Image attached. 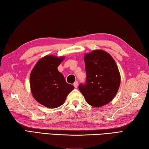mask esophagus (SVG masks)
Wrapping results in <instances>:
<instances>
[{
	"instance_id": "obj_1",
	"label": "esophagus",
	"mask_w": 149,
	"mask_h": 149,
	"mask_svg": "<svg viewBox=\"0 0 149 149\" xmlns=\"http://www.w3.org/2000/svg\"><path fill=\"white\" fill-rule=\"evenodd\" d=\"M74 86L75 88H77L78 86H79V82H78L77 81L75 82L74 83Z\"/></svg>"
}]
</instances>
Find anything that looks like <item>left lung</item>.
I'll return each instance as SVG.
<instances>
[{
	"mask_svg": "<svg viewBox=\"0 0 149 149\" xmlns=\"http://www.w3.org/2000/svg\"><path fill=\"white\" fill-rule=\"evenodd\" d=\"M84 59L86 83L80 84L79 90L90 105H105L115 97L120 84V74L116 62L102 49L85 54Z\"/></svg>",
	"mask_w": 149,
	"mask_h": 149,
	"instance_id": "left-lung-1",
	"label": "left lung"
}]
</instances>
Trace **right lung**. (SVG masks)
<instances>
[{
    "instance_id": "1",
    "label": "right lung",
    "mask_w": 149,
    "mask_h": 149,
    "mask_svg": "<svg viewBox=\"0 0 149 149\" xmlns=\"http://www.w3.org/2000/svg\"><path fill=\"white\" fill-rule=\"evenodd\" d=\"M65 59L48 55L42 57L30 74V86L33 97L46 107L54 109L64 103L67 96L74 89L67 84L57 67Z\"/></svg>"
}]
</instances>
